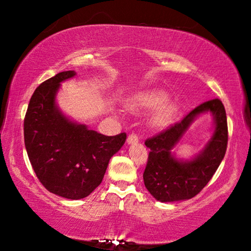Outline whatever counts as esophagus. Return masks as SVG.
Returning <instances> with one entry per match:
<instances>
[{"label":"esophagus","mask_w":251,"mask_h":251,"mask_svg":"<svg viewBox=\"0 0 251 251\" xmlns=\"http://www.w3.org/2000/svg\"><path fill=\"white\" fill-rule=\"evenodd\" d=\"M137 142H138V135L135 132L130 133V135L128 136V139H126V143L128 144H136Z\"/></svg>","instance_id":"1"}]
</instances>
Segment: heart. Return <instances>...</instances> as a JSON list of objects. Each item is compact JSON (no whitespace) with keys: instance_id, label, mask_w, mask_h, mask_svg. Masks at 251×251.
I'll use <instances>...</instances> for the list:
<instances>
[{"instance_id":"heart-1","label":"heart","mask_w":251,"mask_h":251,"mask_svg":"<svg viewBox=\"0 0 251 251\" xmlns=\"http://www.w3.org/2000/svg\"><path fill=\"white\" fill-rule=\"evenodd\" d=\"M169 96L163 90H151L137 95L132 100V106L135 108H156L155 114L153 116L152 123L156 126H166L173 119L177 111V105L175 102H164L168 100Z\"/></svg>"}]
</instances>
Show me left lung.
<instances>
[{
  "mask_svg": "<svg viewBox=\"0 0 251 251\" xmlns=\"http://www.w3.org/2000/svg\"><path fill=\"white\" fill-rule=\"evenodd\" d=\"M211 111L215 116L216 128L211 142L195 159L179 163L171 155V150L179 141L195 116ZM228 130L225 107L221 99L204 101L167 129L147 138L150 149L144 184L151 194L161 202L187 200L200 193L209 183L224 159L227 149Z\"/></svg>",
  "mask_w": 251,
  "mask_h": 251,
  "instance_id": "1",
  "label": "left lung"
}]
</instances>
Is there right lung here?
I'll return each instance as SVG.
<instances>
[{"mask_svg":"<svg viewBox=\"0 0 251 251\" xmlns=\"http://www.w3.org/2000/svg\"><path fill=\"white\" fill-rule=\"evenodd\" d=\"M74 75V71L61 72L35 89L24 119V139L40 183L51 193L78 200L99 186L126 133L101 135L75 125L58 111L56 91L60 82Z\"/></svg>","mask_w":251,"mask_h":251,"instance_id":"obj_1","label":"right lung"}]
</instances>
